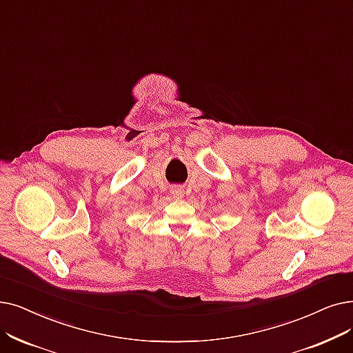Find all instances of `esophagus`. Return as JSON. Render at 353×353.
<instances>
[{"mask_svg":"<svg viewBox=\"0 0 353 353\" xmlns=\"http://www.w3.org/2000/svg\"><path fill=\"white\" fill-rule=\"evenodd\" d=\"M172 193H173V196H174V197H181V196H183V193H185V192H183V189H181V188H174V189L172 190Z\"/></svg>","mask_w":353,"mask_h":353,"instance_id":"obj_1","label":"esophagus"}]
</instances>
